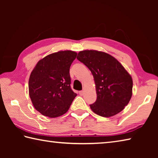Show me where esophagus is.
<instances>
[{
	"mask_svg": "<svg viewBox=\"0 0 158 158\" xmlns=\"http://www.w3.org/2000/svg\"><path fill=\"white\" fill-rule=\"evenodd\" d=\"M79 93L80 95H83L84 94V90H81V91L79 92Z\"/></svg>",
	"mask_w": 158,
	"mask_h": 158,
	"instance_id": "obj_1",
	"label": "esophagus"
}]
</instances>
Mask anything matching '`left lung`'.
<instances>
[{"instance_id": "8db88e82", "label": "left lung", "mask_w": 158, "mask_h": 158, "mask_svg": "<svg viewBox=\"0 0 158 158\" xmlns=\"http://www.w3.org/2000/svg\"><path fill=\"white\" fill-rule=\"evenodd\" d=\"M77 58L94 77L97 100L90 105L91 110L106 118L121 112L132 95V79L124 67L112 56L95 50L81 51Z\"/></svg>"}]
</instances>
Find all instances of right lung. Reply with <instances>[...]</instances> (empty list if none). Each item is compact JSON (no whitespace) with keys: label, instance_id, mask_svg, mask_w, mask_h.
<instances>
[{"label":"right lung","instance_id":"right-lung-1","mask_svg":"<svg viewBox=\"0 0 158 158\" xmlns=\"http://www.w3.org/2000/svg\"><path fill=\"white\" fill-rule=\"evenodd\" d=\"M77 53L60 51L38 61L30 75L29 95L35 109L43 116L65 114L77 96L72 90L69 68Z\"/></svg>","mask_w":158,"mask_h":158}]
</instances>
